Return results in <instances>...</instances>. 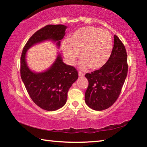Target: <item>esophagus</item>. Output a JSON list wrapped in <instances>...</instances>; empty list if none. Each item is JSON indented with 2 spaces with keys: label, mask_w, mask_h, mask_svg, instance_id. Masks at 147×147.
<instances>
[{
  "label": "esophagus",
  "mask_w": 147,
  "mask_h": 147,
  "mask_svg": "<svg viewBox=\"0 0 147 147\" xmlns=\"http://www.w3.org/2000/svg\"><path fill=\"white\" fill-rule=\"evenodd\" d=\"M78 75H79V76H83L84 75V74L82 73V72L79 71L78 72Z\"/></svg>",
  "instance_id": "1"
}]
</instances>
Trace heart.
I'll use <instances>...</instances> for the list:
<instances>
[{
  "mask_svg": "<svg viewBox=\"0 0 147 147\" xmlns=\"http://www.w3.org/2000/svg\"><path fill=\"white\" fill-rule=\"evenodd\" d=\"M64 56L71 65L80 54V67L100 69L108 61L112 51V38L107 30L93 26L78 30L62 45Z\"/></svg>",
  "mask_w": 147,
  "mask_h": 147,
  "instance_id": "heart-1",
  "label": "heart"
}]
</instances>
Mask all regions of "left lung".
<instances>
[{
	"mask_svg": "<svg viewBox=\"0 0 147 147\" xmlns=\"http://www.w3.org/2000/svg\"><path fill=\"white\" fill-rule=\"evenodd\" d=\"M128 69L125 47L115 35L113 47L108 61L98 70L86 74L89 82L85 93L87 105L96 111L112 106L120 95Z\"/></svg>",
	"mask_w": 147,
	"mask_h": 147,
	"instance_id": "8db88e82",
	"label": "left lung"
}]
</instances>
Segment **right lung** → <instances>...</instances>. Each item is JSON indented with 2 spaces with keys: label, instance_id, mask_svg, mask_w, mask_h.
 <instances>
[{
  "label": "right lung",
  "instance_id": "1",
  "mask_svg": "<svg viewBox=\"0 0 147 147\" xmlns=\"http://www.w3.org/2000/svg\"><path fill=\"white\" fill-rule=\"evenodd\" d=\"M66 28L62 24H48L39 29L26 42L21 56L20 73L26 91L34 102L47 111L57 110L65 105L69 88L78 78V71L65 64L59 54L49 70L35 73L27 66L26 53L33 45L47 39L58 41L57 45L59 46Z\"/></svg>",
  "mask_w": 147,
  "mask_h": 147
}]
</instances>
